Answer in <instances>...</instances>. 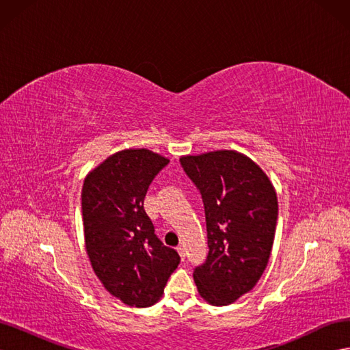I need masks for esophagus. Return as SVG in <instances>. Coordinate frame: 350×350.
<instances>
[{"label": "esophagus", "instance_id": "obj_1", "mask_svg": "<svg viewBox=\"0 0 350 350\" xmlns=\"http://www.w3.org/2000/svg\"><path fill=\"white\" fill-rule=\"evenodd\" d=\"M176 251L179 252V256H181V258H185V248H184L183 245H179V247L176 248Z\"/></svg>", "mask_w": 350, "mask_h": 350}]
</instances>
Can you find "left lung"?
Listing matches in <instances>:
<instances>
[{
    "label": "left lung",
    "mask_w": 350,
    "mask_h": 350,
    "mask_svg": "<svg viewBox=\"0 0 350 350\" xmlns=\"http://www.w3.org/2000/svg\"><path fill=\"white\" fill-rule=\"evenodd\" d=\"M179 161L206 211L208 256L194 269V282L206 302L229 305L250 292L267 267L278 224L276 189L256 162L235 150Z\"/></svg>",
    "instance_id": "1"
}]
</instances>
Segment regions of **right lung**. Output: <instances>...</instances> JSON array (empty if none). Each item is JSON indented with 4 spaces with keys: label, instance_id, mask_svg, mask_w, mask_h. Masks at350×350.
Masks as SVG:
<instances>
[{
    "label": "right lung",
    "instance_id": "obj_1",
    "mask_svg": "<svg viewBox=\"0 0 350 350\" xmlns=\"http://www.w3.org/2000/svg\"><path fill=\"white\" fill-rule=\"evenodd\" d=\"M169 159L149 149L116 152L84 178L81 211L92 269L103 288L137 308L154 305L178 267L143 207L153 178Z\"/></svg>",
    "mask_w": 350,
    "mask_h": 350
}]
</instances>
